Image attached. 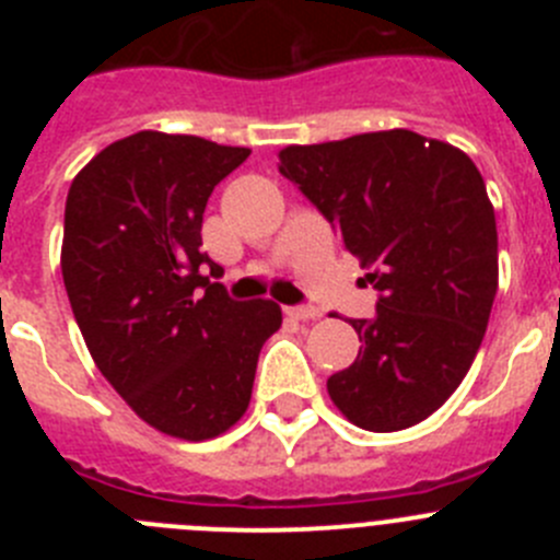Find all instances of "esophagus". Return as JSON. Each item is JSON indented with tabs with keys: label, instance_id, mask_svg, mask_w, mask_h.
<instances>
[{
	"label": "esophagus",
	"instance_id": "1",
	"mask_svg": "<svg viewBox=\"0 0 560 560\" xmlns=\"http://www.w3.org/2000/svg\"><path fill=\"white\" fill-rule=\"evenodd\" d=\"M285 314L294 316V319H319V308L314 305H296V308H285Z\"/></svg>",
	"mask_w": 560,
	"mask_h": 560
}]
</instances>
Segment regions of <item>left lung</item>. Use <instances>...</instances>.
I'll return each mask as SVG.
<instances>
[{
    "label": "left lung",
    "instance_id": "1",
    "mask_svg": "<svg viewBox=\"0 0 560 560\" xmlns=\"http://www.w3.org/2000/svg\"><path fill=\"white\" fill-rule=\"evenodd\" d=\"M277 156L381 291L375 319H350L361 348L328 378L330 400L368 432L415 427L452 398L491 319L499 252L482 173L407 128Z\"/></svg>",
    "mask_w": 560,
    "mask_h": 560
}]
</instances>
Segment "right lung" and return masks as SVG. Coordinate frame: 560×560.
I'll return each mask as SVG.
<instances>
[{"instance_id": "right-lung-1", "label": "right lung", "mask_w": 560, "mask_h": 560, "mask_svg": "<svg viewBox=\"0 0 560 560\" xmlns=\"http://www.w3.org/2000/svg\"><path fill=\"white\" fill-rule=\"evenodd\" d=\"M205 137L137 131L81 167L63 210L61 275L103 378L156 432L212 440L244 418L271 300L235 303L212 277L201 219L249 156Z\"/></svg>"}]
</instances>
